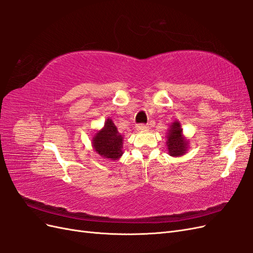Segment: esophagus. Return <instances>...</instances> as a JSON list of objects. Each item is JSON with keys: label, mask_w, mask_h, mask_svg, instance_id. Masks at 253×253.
<instances>
[{"label": "esophagus", "mask_w": 253, "mask_h": 253, "mask_svg": "<svg viewBox=\"0 0 253 253\" xmlns=\"http://www.w3.org/2000/svg\"><path fill=\"white\" fill-rule=\"evenodd\" d=\"M136 128H137V131H140V132L141 131H147V129H149V126L140 124V125L136 126Z\"/></svg>", "instance_id": "esophagus-1"}]
</instances>
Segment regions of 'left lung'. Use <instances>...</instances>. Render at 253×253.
Instances as JSON below:
<instances>
[{
    "label": "left lung",
    "mask_w": 253,
    "mask_h": 253,
    "mask_svg": "<svg viewBox=\"0 0 253 253\" xmlns=\"http://www.w3.org/2000/svg\"><path fill=\"white\" fill-rule=\"evenodd\" d=\"M167 149L169 155L180 157L189 149V140L182 134V127L178 120H175L167 131Z\"/></svg>",
    "instance_id": "obj_1"
}]
</instances>
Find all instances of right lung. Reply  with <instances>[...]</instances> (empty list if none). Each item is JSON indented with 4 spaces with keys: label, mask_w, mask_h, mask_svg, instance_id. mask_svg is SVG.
Segmentation results:
<instances>
[{
    "label": "right lung",
    "mask_w": 253,
    "mask_h": 253,
    "mask_svg": "<svg viewBox=\"0 0 253 253\" xmlns=\"http://www.w3.org/2000/svg\"><path fill=\"white\" fill-rule=\"evenodd\" d=\"M91 145L101 157L109 160H118L124 154V136L118 132L113 120L108 118L104 122V126L93 136Z\"/></svg>",
    "instance_id": "add662e5"
}]
</instances>
